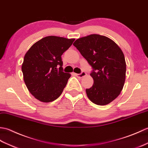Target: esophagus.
I'll list each match as a JSON object with an SVG mask.
<instances>
[{
    "mask_svg": "<svg viewBox=\"0 0 148 148\" xmlns=\"http://www.w3.org/2000/svg\"><path fill=\"white\" fill-rule=\"evenodd\" d=\"M75 76H76V77L81 78H83V77L86 76L87 73H85V72H84V71H82V73H80V74H75Z\"/></svg>",
    "mask_w": 148,
    "mask_h": 148,
    "instance_id": "obj_1",
    "label": "esophagus"
}]
</instances>
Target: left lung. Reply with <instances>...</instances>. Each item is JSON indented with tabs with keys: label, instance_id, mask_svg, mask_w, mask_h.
Instances as JSON below:
<instances>
[{
	"label": "left lung",
	"instance_id": "8db88e82",
	"mask_svg": "<svg viewBox=\"0 0 148 148\" xmlns=\"http://www.w3.org/2000/svg\"><path fill=\"white\" fill-rule=\"evenodd\" d=\"M94 69L90 76L93 85L86 89L93 103L104 106L119 96L125 81L126 63L120 47L110 38L91 34L73 43Z\"/></svg>",
	"mask_w": 148,
	"mask_h": 148
}]
</instances>
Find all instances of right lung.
Returning <instances> with one entry per match:
<instances>
[{
	"label": "right lung",
	"mask_w": 148,
	"mask_h": 148,
	"mask_svg": "<svg viewBox=\"0 0 148 148\" xmlns=\"http://www.w3.org/2000/svg\"><path fill=\"white\" fill-rule=\"evenodd\" d=\"M75 38H42L25 54L21 70L29 92L36 99L50 103L61 96L71 74L63 71L61 56Z\"/></svg>",
	"instance_id": "1"
}]
</instances>
